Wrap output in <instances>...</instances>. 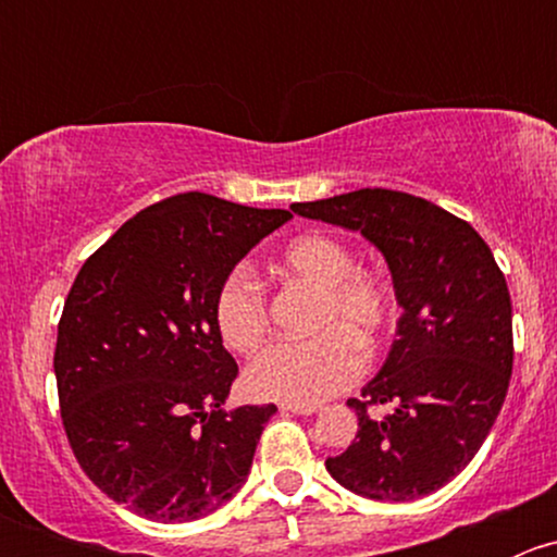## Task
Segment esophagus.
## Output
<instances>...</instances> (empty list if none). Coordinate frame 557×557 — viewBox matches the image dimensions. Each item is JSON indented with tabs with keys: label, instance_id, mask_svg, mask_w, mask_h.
Masks as SVG:
<instances>
[{
	"label": "esophagus",
	"instance_id": "1",
	"mask_svg": "<svg viewBox=\"0 0 557 557\" xmlns=\"http://www.w3.org/2000/svg\"><path fill=\"white\" fill-rule=\"evenodd\" d=\"M283 412H290V414H314V412H318V404H310V407H294V404H283Z\"/></svg>",
	"mask_w": 557,
	"mask_h": 557
}]
</instances>
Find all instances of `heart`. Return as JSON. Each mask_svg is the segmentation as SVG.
<instances>
[{
    "instance_id": "heart-1",
    "label": "heart",
    "mask_w": 557,
    "mask_h": 557,
    "mask_svg": "<svg viewBox=\"0 0 557 557\" xmlns=\"http://www.w3.org/2000/svg\"><path fill=\"white\" fill-rule=\"evenodd\" d=\"M272 272L318 288L312 314L318 334L305 342H274L258 352L245 385L263 401L310 407L356 383L362 349L364 356L380 352L396 318V296L383 274L352 267V252L329 234L296 237L283 247ZM215 325L228 350L252 352L261 345L267 301L247 272L228 274L218 288Z\"/></svg>"
}]
</instances>
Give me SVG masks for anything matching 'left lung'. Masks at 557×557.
<instances>
[{"instance_id":"left-lung-1","label":"left lung","mask_w":557,"mask_h":557,"mask_svg":"<svg viewBox=\"0 0 557 557\" xmlns=\"http://www.w3.org/2000/svg\"><path fill=\"white\" fill-rule=\"evenodd\" d=\"M290 210L377 247L404 310L383 369L347 401L356 440L325 469L374 502L440 491L487 440L512 374V301L491 247L466 221L401 190L361 188ZM380 403L392 412L377 419L368 407Z\"/></svg>"}]
</instances>
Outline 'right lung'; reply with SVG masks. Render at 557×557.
<instances>
[{
    "label": "right lung",
    "mask_w": 557,
    "mask_h": 557,
    "mask_svg": "<svg viewBox=\"0 0 557 557\" xmlns=\"http://www.w3.org/2000/svg\"><path fill=\"white\" fill-rule=\"evenodd\" d=\"M290 218L190 190L137 212L83 263L53 372L72 453L112 502L188 522L245 485L277 407H223L239 369L218 334L215 296Z\"/></svg>",
    "instance_id": "right-lung-1"
}]
</instances>
